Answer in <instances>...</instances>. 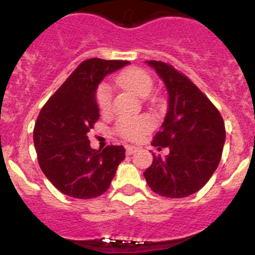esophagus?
I'll return each mask as SVG.
<instances>
[{
	"label": "esophagus",
	"instance_id": "obj_1",
	"mask_svg": "<svg viewBox=\"0 0 255 255\" xmlns=\"http://www.w3.org/2000/svg\"><path fill=\"white\" fill-rule=\"evenodd\" d=\"M137 150H138V148H137V146H134V145H127V146H126V151H127L128 155H132V154L135 153Z\"/></svg>",
	"mask_w": 255,
	"mask_h": 255
}]
</instances>
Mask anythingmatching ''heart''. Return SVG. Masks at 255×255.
<instances>
[{
	"label": "heart",
	"mask_w": 255,
	"mask_h": 255,
	"mask_svg": "<svg viewBox=\"0 0 255 255\" xmlns=\"http://www.w3.org/2000/svg\"><path fill=\"white\" fill-rule=\"evenodd\" d=\"M117 84L122 89L128 90L140 99L149 96L153 90V79L146 71L138 68H130L121 73L117 78ZM96 102L102 113H107L111 110L112 94L109 85H100L96 92ZM153 127L154 120L148 115L137 116V117H125L121 118L117 122L118 133L122 137L130 140L139 139Z\"/></svg>",
	"instance_id": "b5f03b06"
}]
</instances>
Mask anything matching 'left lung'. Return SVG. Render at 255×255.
<instances>
[{"label":"left lung","mask_w":255,"mask_h":255,"mask_svg":"<svg viewBox=\"0 0 255 255\" xmlns=\"http://www.w3.org/2000/svg\"><path fill=\"white\" fill-rule=\"evenodd\" d=\"M145 64L168 91V111L151 145L168 146L169 154L161 158L153 153L144 177L160 196L186 197L204 187L217 169L226 140L225 123L212 102L186 76L161 61Z\"/></svg>","instance_id":"obj_1"}]
</instances>
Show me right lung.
I'll return each mask as SVG.
<instances>
[{
	"mask_svg": "<svg viewBox=\"0 0 255 255\" xmlns=\"http://www.w3.org/2000/svg\"><path fill=\"white\" fill-rule=\"evenodd\" d=\"M128 64L99 58L82 61L38 116L33 142L39 166L64 195L82 200L100 196L109 190L126 158L122 145L92 149L87 133L100 117L97 87L107 75Z\"/></svg>",
	"mask_w": 255,
	"mask_h": 255,
	"instance_id": "add662e5",
	"label": "right lung"
}]
</instances>
